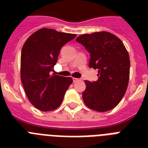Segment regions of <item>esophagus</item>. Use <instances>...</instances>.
Listing matches in <instances>:
<instances>
[{"label":"esophagus","instance_id":"obj_1","mask_svg":"<svg viewBox=\"0 0 148 148\" xmlns=\"http://www.w3.org/2000/svg\"><path fill=\"white\" fill-rule=\"evenodd\" d=\"M80 81V79L79 78H76V77H74V78H73V81H74V82H77V81Z\"/></svg>","mask_w":148,"mask_h":148}]
</instances>
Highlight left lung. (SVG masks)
<instances>
[{
  "instance_id": "left-lung-1",
  "label": "left lung",
  "mask_w": 148,
  "mask_h": 148,
  "mask_svg": "<svg viewBox=\"0 0 148 148\" xmlns=\"http://www.w3.org/2000/svg\"><path fill=\"white\" fill-rule=\"evenodd\" d=\"M76 41L90 53L89 67L98 70L97 81H84V102L98 112L111 110L121 101L128 85L130 58L126 47L107 31L82 34Z\"/></svg>"
}]
</instances>
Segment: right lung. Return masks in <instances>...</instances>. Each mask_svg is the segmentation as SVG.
<instances>
[{
  "label": "right lung",
  "instance_id": "add662e5",
  "mask_svg": "<svg viewBox=\"0 0 148 148\" xmlns=\"http://www.w3.org/2000/svg\"><path fill=\"white\" fill-rule=\"evenodd\" d=\"M76 34L53 29L41 28L31 34L23 45L21 55V80L29 101L38 110L58 108L71 77L59 76L53 71L60 48Z\"/></svg>",
  "mask_w": 148,
  "mask_h": 148
}]
</instances>
